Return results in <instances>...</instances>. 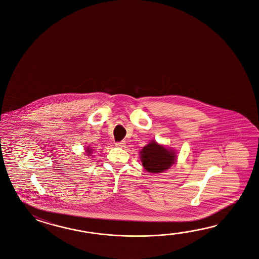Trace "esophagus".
<instances>
[{"instance_id": "esophagus-1", "label": "esophagus", "mask_w": 259, "mask_h": 259, "mask_svg": "<svg viewBox=\"0 0 259 259\" xmlns=\"http://www.w3.org/2000/svg\"><path fill=\"white\" fill-rule=\"evenodd\" d=\"M125 145H126V142L125 141H121V142L116 143V147H125Z\"/></svg>"}]
</instances>
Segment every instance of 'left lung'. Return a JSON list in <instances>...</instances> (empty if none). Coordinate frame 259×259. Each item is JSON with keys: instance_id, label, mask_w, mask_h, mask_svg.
<instances>
[{"instance_id": "left-lung-1", "label": "left lung", "mask_w": 259, "mask_h": 259, "mask_svg": "<svg viewBox=\"0 0 259 259\" xmlns=\"http://www.w3.org/2000/svg\"><path fill=\"white\" fill-rule=\"evenodd\" d=\"M143 167L152 173H159L168 169L174 164L176 155L173 151L152 142L141 151Z\"/></svg>"}]
</instances>
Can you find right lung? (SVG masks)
Here are the masks:
<instances>
[{"instance_id":"obj_1","label":"right lung","mask_w":259,"mask_h":259,"mask_svg":"<svg viewBox=\"0 0 259 259\" xmlns=\"http://www.w3.org/2000/svg\"><path fill=\"white\" fill-rule=\"evenodd\" d=\"M86 151H87V154H90V153H91V150H89V148H87Z\"/></svg>"}]
</instances>
